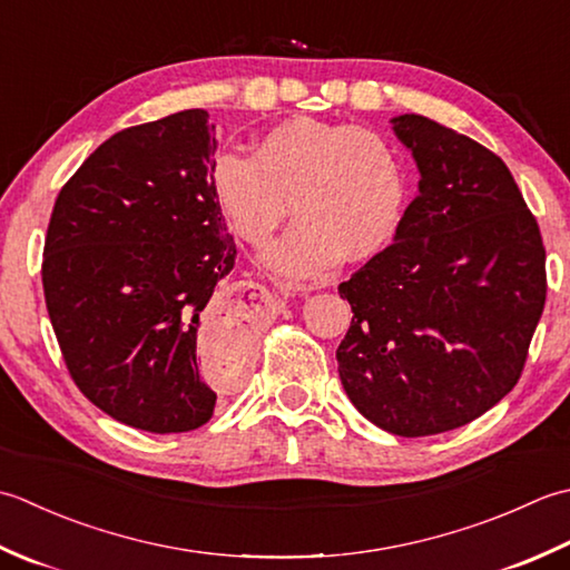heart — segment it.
<instances>
[{
    "instance_id": "1",
    "label": "heart",
    "mask_w": 570,
    "mask_h": 570,
    "mask_svg": "<svg viewBox=\"0 0 570 570\" xmlns=\"http://www.w3.org/2000/svg\"><path fill=\"white\" fill-rule=\"evenodd\" d=\"M208 191L228 228L268 246L293 202L297 224L263 263L287 283L317 281L342 258L364 261L396 238L409 177L386 137L364 127L293 118L255 139L253 153H218Z\"/></svg>"
}]
</instances>
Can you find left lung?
<instances>
[{
	"label": "left lung",
	"instance_id": "1",
	"mask_svg": "<svg viewBox=\"0 0 570 570\" xmlns=\"http://www.w3.org/2000/svg\"><path fill=\"white\" fill-rule=\"evenodd\" d=\"M391 122L421 181L396 240L340 285L354 317L336 364L358 413L423 438L517 386L546 302V248L494 153L423 115Z\"/></svg>",
	"mask_w": 570,
	"mask_h": 570
}]
</instances>
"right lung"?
<instances>
[{"instance_id": "obj_1", "label": "right lung", "mask_w": 570, "mask_h": 570, "mask_svg": "<svg viewBox=\"0 0 570 570\" xmlns=\"http://www.w3.org/2000/svg\"><path fill=\"white\" fill-rule=\"evenodd\" d=\"M214 130L196 108L115 132L58 191L46 230L43 297L68 374L139 431L212 421L202 362L238 376L258 336L220 297L236 243L208 191Z\"/></svg>"}]
</instances>
